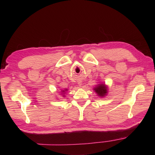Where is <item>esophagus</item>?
Listing matches in <instances>:
<instances>
[{
  "label": "esophagus",
  "instance_id": "34e87169",
  "mask_svg": "<svg viewBox=\"0 0 155 155\" xmlns=\"http://www.w3.org/2000/svg\"><path fill=\"white\" fill-rule=\"evenodd\" d=\"M81 84H79V86H81Z\"/></svg>",
  "mask_w": 155,
  "mask_h": 155
}]
</instances>
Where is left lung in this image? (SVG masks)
I'll list each match as a JSON object with an SVG mask.
<instances>
[{
	"instance_id": "1",
	"label": "left lung",
	"mask_w": 155,
	"mask_h": 155,
	"mask_svg": "<svg viewBox=\"0 0 155 155\" xmlns=\"http://www.w3.org/2000/svg\"><path fill=\"white\" fill-rule=\"evenodd\" d=\"M94 91L96 92L98 96L103 97L107 94V87L104 84H98L96 87H94Z\"/></svg>"
}]
</instances>
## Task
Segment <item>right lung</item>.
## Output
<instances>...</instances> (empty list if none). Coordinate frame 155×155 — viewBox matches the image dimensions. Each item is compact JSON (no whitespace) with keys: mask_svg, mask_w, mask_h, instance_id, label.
Returning <instances> with one entry per match:
<instances>
[{"mask_svg":"<svg viewBox=\"0 0 155 155\" xmlns=\"http://www.w3.org/2000/svg\"><path fill=\"white\" fill-rule=\"evenodd\" d=\"M67 91V89H65L64 91H62V94H64V93H65V91ZM62 95H63V94H62Z\"/></svg>","mask_w":155,"mask_h":155,"instance_id":"right-lung-1","label":"right lung"}]
</instances>
